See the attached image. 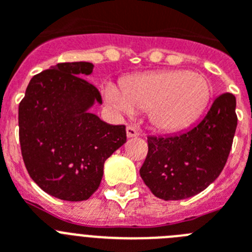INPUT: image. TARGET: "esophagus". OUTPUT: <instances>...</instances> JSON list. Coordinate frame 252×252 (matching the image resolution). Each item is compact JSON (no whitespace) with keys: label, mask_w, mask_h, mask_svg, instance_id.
Wrapping results in <instances>:
<instances>
[{"label":"esophagus","mask_w":252,"mask_h":252,"mask_svg":"<svg viewBox=\"0 0 252 252\" xmlns=\"http://www.w3.org/2000/svg\"><path fill=\"white\" fill-rule=\"evenodd\" d=\"M126 132H127V137H137L140 135V131L137 130L136 126H132V125L127 126Z\"/></svg>","instance_id":"obj_1"}]
</instances>
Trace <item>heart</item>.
<instances>
[{
  "instance_id": "obj_1",
  "label": "heart",
  "mask_w": 252,
  "mask_h": 252,
  "mask_svg": "<svg viewBox=\"0 0 252 252\" xmlns=\"http://www.w3.org/2000/svg\"><path fill=\"white\" fill-rule=\"evenodd\" d=\"M110 103L125 113L148 110L151 124L161 131L186 127L203 112L211 86L203 74L183 69L132 75L121 84L107 86Z\"/></svg>"
}]
</instances>
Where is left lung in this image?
Wrapping results in <instances>:
<instances>
[{
    "label": "left lung",
    "mask_w": 252,
    "mask_h": 252,
    "mask_svg": "<svg viewBox=\"0 0 252 252\" xmlns=\"http://www.w3.org/2000/svg\"><path fill=\"white\" fill-rule=\"evenodd\" d=\"M237 126L236 97L223 93L190 130L148 136V155L140 169L155 197L179 201L201 193L223 170Z\"/></svg>",
    "instance_id": "8db88e82"
}]
</instances>
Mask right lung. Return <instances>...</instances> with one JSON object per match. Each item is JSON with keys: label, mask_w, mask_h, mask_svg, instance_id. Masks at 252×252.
<instances>
[{"label": "right lung", "mask_w": 252, "mask_h": 252, "mask_svg": "<svg viewBox=\"0 0 252 252\" xmlns=\"http://www.w3.org/2000/svg\"><path fill=\"white\" fill-rule=\"evenodd\" d=\"M87 62L59 63L34 75L19 104V136L29 175L44 192L69 202L86 201L98 189L103 165L126 142L125 125L91 113L99 91L83 75Z\"/></svg>", "instance_id": "add662e5"}]
</instances>
